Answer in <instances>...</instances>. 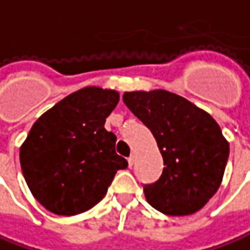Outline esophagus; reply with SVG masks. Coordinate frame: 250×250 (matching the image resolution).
<instances>
[{
	"label": "esophagus",
	"instance_id": "obj_1",
	"mask_svg": "<svg viewBox=\"0 0 250 250\" xmlns=\"http://www.w3.org/2000/svg\"><path fill=\"white\" fill-rule=\"evenodd\" d=\"M134 163H135V154H131V156L128 157V166L131 167Z\"/></svg>",
	"mask_w": 250,
	"mask_h": 250
}]
</instances>
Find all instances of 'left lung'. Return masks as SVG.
Here are the masks:
<instances>
[{
  "instance_id": "obj_1",
  "label": "left lung",
  "mask_w": 250,
  "mask_h": 250,
  "mask_svg": "<svg viewBox=\"0 0 250 250\" xmlns=\"http://www.w3.org/2000/svg\"><path fill=\"white\" fill-rule=\"evenodd\" d=\"M123 101L152 131L166 166L144 186L147 203L169 216L201 209L218 191L230 152L215 119L167 90L130 91Z\"/></svg>"
}]
</instances>
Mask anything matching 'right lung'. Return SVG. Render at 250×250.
<instances>
[{"label": "right lung", "mask_w": 250, "mask_h": 250, "mask_svg": "<svg viewBox=\"0 0 250 250\" xmlns=\"http://www.w3.org/2000/svg\"><path fill=\"white\" fill-rule=\"evenodd\" d=\"M118 103V91L89 86L34 123L20 147V166L32 196L47 210L62 216L89 210L127 168L115 150L116 135L104 127Z\"/></svg>", "instance_id": "right-lung-1"}]
</instances>
